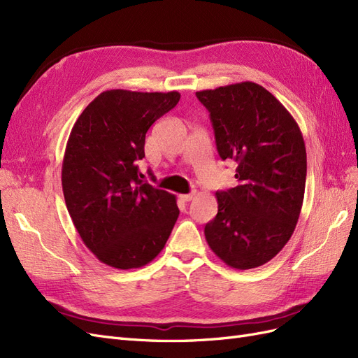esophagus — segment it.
Segmentation results:
<instances>
[{"mask_svg": "<svg viewBox=\"0 0 358 358\" xmlns=\"http://www.w3.org/2000/svg\"><path fill=\"white\" fill-rule=\"evenodd\" d=\"M179 199L182 201H191L194 199V192H189V194H180Z\"/></svg>", "mask_w": 358, "mask_h": 358, "instance_id": "esophagus-1", "label": "esophagus"}]
</instances>
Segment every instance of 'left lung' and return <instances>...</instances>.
Returning <instances> with one entry per match:
<instances>
[{
    "label": "left lung",
    "mask_w": 358,
    "mask_h": 358,
    "mask_svg": "<svg viewBox=\"0 0 358 358\" xmlns=\"http://www.w3.org/2000/svg\"><path fill=\"white\" fill-rule=\"evenodd\" d=\"M209 110L222 159L237 162V187L216 192L206 224L212 251L233 268L270 262L296 229L305 197L306 148L285 107L263 86L241 82L196 92Z\"/></svg>",
    "instance_id": "left-lung-1"
}]
</instances>
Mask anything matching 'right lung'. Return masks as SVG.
<instances>
[{
  "label": "right lung",
  "instance_id": "1",
  "mask_svg": "<svg viewBox=\"0 0 358 358\" xmlns=\"http://www.w3.org/2000/svg\"><path fill=\"white\" fill-rule=\"evenodd\" d=\"M180 94L104 91L73 125L62 191L83 243L101 263L137 268L162 251L179 216L176 197L140 178L148 129Z\"/></svg>",
  "mask_w": 358,
  "mask_h": 358
}]
</instances>
